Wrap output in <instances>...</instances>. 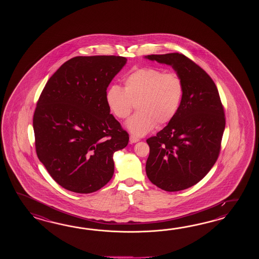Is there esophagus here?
I'll return each instance as SVG.
<instances>
[{
  "label": "esophagus",
  "mask_w": 259,
  "mask_h": 259,
  "mask_svg": "<svg viewBox=\"0 0 259 259\" xmlns=\"http://www.w3.org/2000/svg\"><path fill=\"white\" fill-rule=\"evenodd\" d=\"M140 140H139V138L136 137V136H134V135H131V137H130V142L131 143H135L139 142Z\"/></svg>",
  "instance_id": "obj_1"
}]
</instances>
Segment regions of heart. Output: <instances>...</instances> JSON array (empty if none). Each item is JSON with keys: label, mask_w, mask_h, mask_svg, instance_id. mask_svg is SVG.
<instances>
[{"label": "heart", "mask_w": 259, "mask_h": 259, "mask_svg": "<svg viewBox=\"0 0 259 259\" xmlns=\"http://www.w3.org/2000/svg\"><path fill=\"white\" fill-rule=\"evenodd\" d=\"M184 95V83L177 72L142 67L124 78V89L112 85L105 94L111 113L125 119L136 105L138 112L127 122L131 132L142 136L156 125H165L176 116Z\"/></svg>", "instance_id": "obj_1"}]
</instances>
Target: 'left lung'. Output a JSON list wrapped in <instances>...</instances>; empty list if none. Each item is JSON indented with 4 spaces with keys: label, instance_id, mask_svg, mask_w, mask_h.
Masks as SVG:
<instances>
[{
    "label": "left lung",
    "instance_id": "left-lung-1",
    "mask_svg": "<svg viewBox=\"0 0 259 259\" xmlns=\"http://www.w3.org/2000/svg\"><path fill=\"white\" fill-rule=\"evenodd\" d=\"M146 58L172 66L184 83L176 116L146 140V174L162 190L182 191L198 183L218 159L225 130L224 108L213 79L187 56L172 53Z\"/></svg>",
    "mask_w": 259,
    "mask_h": 259
}]
</instances>
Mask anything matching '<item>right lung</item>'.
Here are the masks:
<instances>
[{
	"label": "right lung",
	"instance_id": "1",
	"mask_svg": "<svg viewBox=\"0 0 259 259\" xmlns=\"http://www.w3.org/2000/svg\"><path fill=\"white\" fill-rule=\"evenodd\" d=\"M127 58L76 56L50 77L34 112L35 147L39 161L60 186L94 193L114 174L115 152L128 133L110 114L105 101L111 80Z\"/></svg>",
	"mask_w": 259,
	"mask_h": 259
}]
</instances>
